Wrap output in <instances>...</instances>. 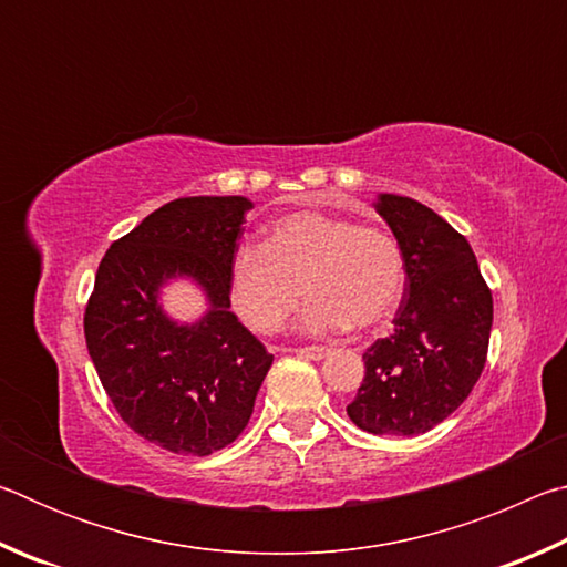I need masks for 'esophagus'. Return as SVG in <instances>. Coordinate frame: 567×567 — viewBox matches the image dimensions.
Returning <instances> with one entry per match:
<instances>
[{"mask_svg": "<svg viewBox=\"0 0 567 567\" xmlns=\"http://www.w3.org/2000/svg\"><path fill=\"white\" fill-rule=\"evenodd\" d=\"M297 354H300V358H305V360H322V358H328V348H318V344H312V348H300V350H295Z\"/></svg>", "mask_w": 567, "mask_h": 567, "instance_id": "1", "label": "esophagus"}]
</instances>
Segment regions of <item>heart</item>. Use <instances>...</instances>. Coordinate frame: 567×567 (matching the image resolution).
Here are the masks:
<instances>
[{"mask_svg": "<svg viewBox=\"0 0 567 567\" xmlns=\"http://www.w3.org/2000/svg\"><path fill=\"white\" fill-rule=\"evenodd\" d=\"M305 292L300 328L332 334L370 330L395 310L405 262L388 229L302 209L267 227L260 247H239L229 262V297L265 334L285 328Z\"/></svg>", "mask_w": 567, "mask_h": 567, "instance_id": "obj_1", "label": "heart"}]
</instances>
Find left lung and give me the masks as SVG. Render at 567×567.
Wrapping results in <instances>:
<instances>
[{"instance_id":"1","label":"left lung","mask_w":567,"mask_h":567,"mask_svg":"<svg viewBox=\"0 0 567 567\" xmlns=\"http://www.w3.org/2000/svg\"><path fill=\"white\" fill-rule=\"evenodd\" d=\"M375 209L405 262L392 332L372 342L348 405L364 433L415 437L463 405L485 368L493 295L467 239L417 199L380 195Z\"/></svg>"}]
</instances>
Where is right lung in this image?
<instances>
[{"label": "right lung", "mask_w": 567, "mask_h": 567, "mask_svg": "<svg viewBox=\"0 0 567 567\" xmlns=\"http://www.w3.org/2000/svg\"><path fill=\"white\" fill-rule=\"evenodd\" d=\"M252 203L179 197L112 243L84 310V338L120 417L177 455H213L252 415L272 354L229 310V262ZM189 276L210 310L197 323L166 318L158 290Z\"/></svg>", "instance_id": "obj_1"}]
</instances>
